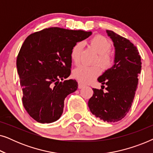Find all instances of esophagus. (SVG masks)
<instances>
[{
	"instance_id": "1",
	"label": "esophagus",
	"mask_w": 153,
	"mask_h": 153,
	"mask_svg": "<svg viewBox=\"0 0 153 153\" xmlns=\"http://www.w3.org/2000/svg\"><path fill=\"white\" fill-rule=\"evenodd\" d=\"M83 86H84V85H83L82 83H81L80 82H79V83H78V88L79 89H81Z\"/></svg>"
}]
</instances>
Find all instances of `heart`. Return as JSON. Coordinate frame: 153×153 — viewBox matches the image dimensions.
Returning <instances> with one entry per match:
<instances>
[{
	"mask_svg": "<svg viewBox=\"0 0 153 153\" xmlns=\"http://www.w3.org/2000/svg\"><path fill=\"white\" fill-rule=\"evenodd\" d=\"M90 46L98 53L95 62H100L104 69L107 70L113 66L115 58L111 52V43L103 35H97L92 37L89 41ZM83 45L82 42H78L72 49L70 58L75 65L79 63L81 60V54L82 52ZM101 67L99 65L93 66H86L81 65L73 70L72 74L79 82L87 84L95 80L101 73Z\"/></svg>",
	"mask_w": 153,
	"mask_h": 153,
	"instance_id": "1",
	"label": "heart"
}]
</instances>
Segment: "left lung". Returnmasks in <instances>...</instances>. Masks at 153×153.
<instances>
[{"label":"left lung","instance_id":"left-lung-1","mask_svg":"<svg viewBox=\"0 0 153 153\" xmlns=\"http://www.w3.org/2000/svg\"><path fill=\"white\" fill-rule=\"evenodd\" d=\"M106 33L114 42L115 61L98 78L102 89L93 88V95L88 104L92 114L104 122L115 123L126 116L130 109L141 70V56L129 39L111 30ZM107 85L106 92L102 86Z\"/></svg>","mask_w":153,"mask_h":153}]
</instances>
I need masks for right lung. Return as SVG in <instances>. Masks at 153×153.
<instances>
[{
  "label": "right lung",
  "instance_id": "right-lung-1",
  "mask_svg": "<svg viewBox=\"0 0 153 153\" xmlns=\"http://www.w3.org/2000/svg\"><path fill=\"white\" fill-rule=\"evenodd\" d=\"M91 34L52 27L32 33L25 39L16 68L23 105L37 122L51 123L61 116L65 99L78 88L76 80H64L71 73V51Z\"/></svg>",
  "mask_w": 153,
  "mask_h": 153
}]
</instances>
